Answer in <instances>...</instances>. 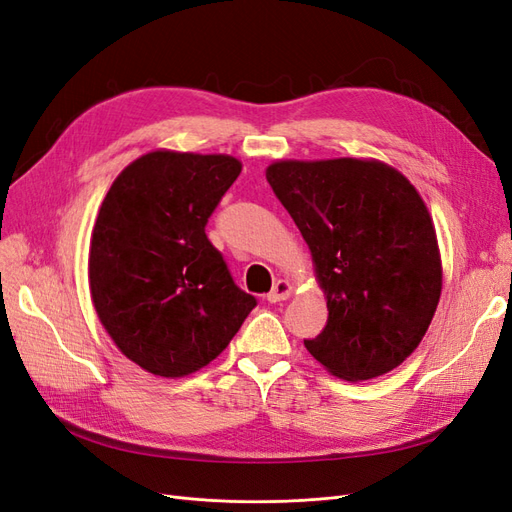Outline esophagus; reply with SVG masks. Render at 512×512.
Wrapping results in <instances>:
<instances>
[{"label": "esophagus", "mask_w": 512, "mask_h": 512, "mask_svg": "<svg viewBox=\"0 0 512 512\" xmlns=\"http://www.w3.org/2000/svg\"><path fill=\"white\" fill-rule=\"evenodd\" d=\"M292 294V286L286 282V280H277L271 288V292L267 294V301L269 303H280V301H286Z\"/></svg>", "instance_id": "34e87169"}]
</instances>
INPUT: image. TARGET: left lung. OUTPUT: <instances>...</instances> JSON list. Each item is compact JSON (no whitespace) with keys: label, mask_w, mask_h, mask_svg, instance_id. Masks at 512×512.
I'll return each mask as SVG.
<instances>
[{"label":"left lung","mask_w":512,"mask_h":512,"mask_svg":"<svg viewBox=\"0 0 512 512\" xmlns=\"http://www.w3.org/2000/svg\"><path fill=\"white\" fill-rule=\"evenodd\" d=\"M275 196L312 250L329 318L305 348L333 376L371 380L421 344L442 292L436 230L414 185L376 160L275 162Z\"/></svg>","instance_id":"obj_1"}]
</instances>
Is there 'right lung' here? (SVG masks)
Masks as SVG:
<instances>
[{
    "instance_id": "add662e5",
    "label": "right lung",
    "mask_w": 512,
    "mask_h": 512,
    "mask_svg": "<svg viewBox=\"0 0 512 512\" xmlns=\"http://www.w3.org/2000/svg\"><path fill=\"white\" fill-rule=\"evenodd\" d=\"M239 173L230 156L151 151L104 198L91 299L117 348L149 374L181 378L209 365L256 307L205 232Z\"/></svg>"
}]
</instances>
